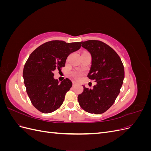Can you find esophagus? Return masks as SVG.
Wrapping results in <instances>:
<instances>
[{
    "label": "esophagus",
    "mask_w": 151,
    "mask_h": 151,
    "mask_svg": "<svg viewBox=\"0 0 151 151\" xmlns=\"http://www.w3.org/2000/svg\"><path fill=\"white\" fill-rule=\"evenodd\" d=\"M72 85H73V86H76V85H77V83H76V82H73Z\"/></svg>",
    "instance_id": "obj_1"
}]
</instances>
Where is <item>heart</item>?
I'll list each match as a JSON object with an SVG mask.
<instances>
[{
	"mask_svg": "<svg viewBox=\"0 0 151 151\" xmlns=\"http://www.w3.org/2000/svg\"><path fill=\"white\" fill-rule=\"evenodd\" d=\"M72 75H73V76H74L76 79H80L81 77V76H82V74H81L80 72H73L72 73Z\"/></svg>",
	"mask_w": 151,
	"mask_h": 151,
	"instance_id": "b5f03b06",
	"label": "heart"
}]
</instances>
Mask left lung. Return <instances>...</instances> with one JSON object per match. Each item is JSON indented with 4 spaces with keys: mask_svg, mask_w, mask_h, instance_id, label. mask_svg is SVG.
Segmentation results:
<instances>
[{
    "mask_svg": "<svg viewBox=\"0 0 151 151\" xmlns=\"http://www.w3.org/2000/svg\"><path fill=\"white\" fill-rule=\"evenodd\" d=\"M81 44L92 57L88 77L96 84L92 89L83 86V92L78 96L79 104L87 112L101 114L112 106L120 92L124 67L115 50L101 41L88 40Z\"/></svg>",
    "mask_w": 151,
    "mask_h": 151,
    "instance_id": "1",
    "label": "left lung"
}]
</instances>
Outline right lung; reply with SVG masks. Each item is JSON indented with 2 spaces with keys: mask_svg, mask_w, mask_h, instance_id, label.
<instances>
[{
  "mask_svg": "<svg viewBox=\"0 0 151 151\" xmlns=\"http://www.w3.org/2000/svg\"><path fill=\"white\" fill-rule=\"evenodd\" d=\"M81 47V42L53 40L31 53L24 67V83L32 104L40 111L52 113L61 106L72 83L68 78L60 83L53 78V71L64 67L67 57Z\"/></svg>",
  "mask_w": 151,
  "mask_h": 151,
  "instance_id": "add662e5",
  "label": "right lung"
}]
</instances>
